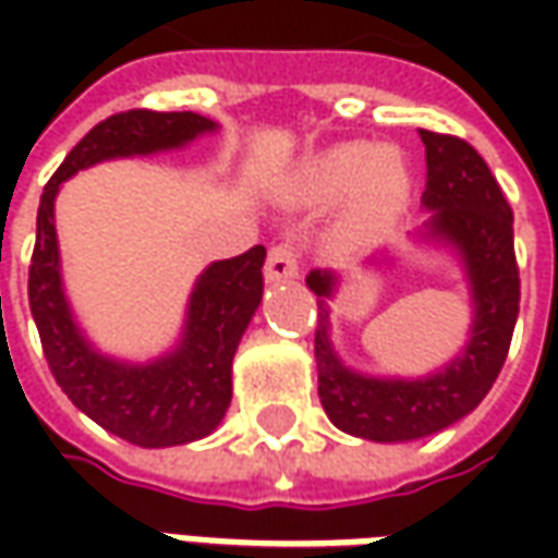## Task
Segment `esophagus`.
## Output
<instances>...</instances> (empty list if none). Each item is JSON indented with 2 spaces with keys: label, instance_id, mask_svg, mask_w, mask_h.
I'll use <instances>...</instances> for the list:
<instances>
[{
  "label": "esophagus",
  "instance_id": "34e87169",
  "mask_svg": "<svg viewBox=\"0 0 558 558\" xmlns=\"http://www.w3.org/2000/svg\"><path fill=\"white\" fill-rule=\"evenodd\" d=\"M267 272L269 282H282V279H294L298 276V251L291 245H276L269 247L267 254Z\"/></svg>",
  "mask_w": 558,
  "mask_h": 558
}]
</instances>
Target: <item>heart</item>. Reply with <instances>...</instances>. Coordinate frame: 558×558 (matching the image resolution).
Masks as SVG:
<instances>
[{"mask_svg":"<svg viewBox=\"0 0 558 558\" xmlns=\"http://www.w3.org/2000/svg\"><path fill=\"white\" fill-rule=\"evenodd\" d=\"M301 192L316 204L348 198V239H375L410 202V173L395 151L348 142L307 161L301 170Z\"/></svg>","mask_w":558,"mask_h":558,"instance_id":"obj_1","label":"heart"}]
</instances>
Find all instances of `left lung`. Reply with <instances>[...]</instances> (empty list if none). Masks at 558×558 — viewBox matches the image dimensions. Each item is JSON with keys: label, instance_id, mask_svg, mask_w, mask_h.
Here are the masks:
<instances>
[{"label": "left lung", "instance_id": "8db88e82", "mask_svg": "<svg viewBox=\"0 0 558 558\" xmlns=\"http://www.w3.org/2000/svg\"><path fill=\"white\" fill-rule=\"evenodd\" d=\"M425 142V192L432 210L422 239L457 251L472 294L469 341L444 369L422 378H378L344 366L329 338V301L338 272L311 269L307 289L316 294V373L319 400L335 428L363 440L397 444L428 438L469 416L504 369L519 319V267L512 247V210L484 158L457 136L418 130Z\"/></svg>", "mask_w": 558, "mask_h": 558}]
</instances>
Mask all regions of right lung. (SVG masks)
I'll return each instance as SVG.
<instances>
[{"label": "right lung", "instance_id": "obj_1", "mask_svg": "<svg viewBox=\"0 0 558 558\" xmlns=\"http://www.w3.org/2000/svg\"><path fill=\"white\" fill-rule=\"evenodd\" d=\"M217 123L192 111H123L101 120L71 148L43 189L31 260V313L54 381L80 413L136 447H177L207 438L232 400V356L264 298L267 247L217 260L195 279L173 351L130 363L96 351L76 326L61 279L54 198L64 180L114 158L183 148Z\"/></svg>", "mask_w": 558, "mask_h": 558}]
</instances>
